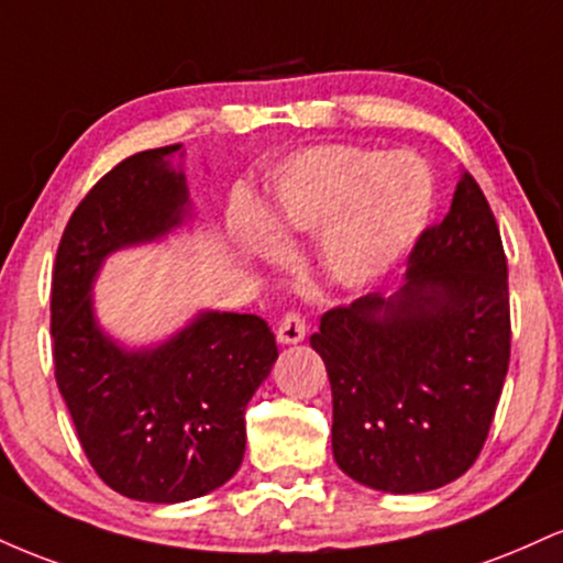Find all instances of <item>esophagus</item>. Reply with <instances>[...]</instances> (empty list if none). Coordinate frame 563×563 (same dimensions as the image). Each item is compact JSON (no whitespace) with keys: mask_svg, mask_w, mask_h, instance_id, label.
Returning <instances> with one entry per match:
<instances>
[{"mask_svg":"<svg viewBox=\"0 0 563 563\" xmlns=\"http://www.w3.org/2000/svg\"><path fill=\"white\" fill-rule=\"evenodd\" d=\"M275 335L280 344H299V341H303V335H307V325H303L301 314L299 312L283 314L280 322H277Z\"/></svg>","mask_w":563,"mask_h":563,"instance_id":"1","label":"esophagus"}]
</instances>
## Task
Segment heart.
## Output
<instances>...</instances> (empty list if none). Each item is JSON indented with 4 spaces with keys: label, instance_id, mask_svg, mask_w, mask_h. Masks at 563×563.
I'll return each mask as SVG.
<instances>
[{
    "label": "heart",
    "instance_id": "obj_1",
    "mask_svg": "<svg viewBox=\"0 0 563 563\" xmlns=\"http://www.w3.org/2000/svg\"><path fill=\"white\" fill-rule=\"evenodd\" d=\"M434 209L437 177L416 153L325 145L275 172L264 219L283 243L320 232V269L339 286L357 288L402 260ZM241 232L256 256L280 260V249L254 217L241 219Z\"/></svg>",
    "mask_w": 563,
    "mask_h": 563
}]
</instances>
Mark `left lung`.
<instances>
[{
  "mask_svg": "<svg viewBox=\"0 0 563 563\" xmlns=\"http://www.w3.org/2000/svg\"><path fill=\"white\" fill-rule=\"evenodd\" d=\"M333 391V457L365 487L429 493L474 466L510 360L508 264L482 187L407 256L402 288L328 309L309 339Z\"/></svg>",
  "mask_w": 563,
  "mask_h": 563,
  "instance_id": "obj_1",
  "label": "left lung"
}]
</instances>
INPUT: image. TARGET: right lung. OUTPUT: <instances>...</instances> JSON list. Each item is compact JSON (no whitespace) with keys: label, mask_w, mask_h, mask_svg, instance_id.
<instances>
[{"label":"right lung","mask_w":563,"mask_h":563,"mask_svg":"<svg viewBox=\"0 0 563 563\" xmlns=\"http://www.w3.org/2000/svg\"><path fill=\"white\" fill-rule=\"evenodd\" d=\"M142 151L113 166L70 214L53 269L55 380L108 487L142 503H183L222 487L243 463L245 405L277 346L256 314L200 312L153 349H124L95 320L92 283L108 254L183 224L185 174Z\"/></svg>","instance_id":"1"}]
</instances>
